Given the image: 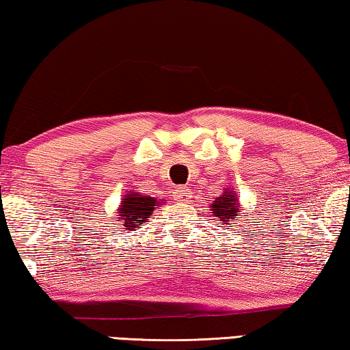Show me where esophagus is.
Listing matches in <instances>:
<instances>
[{"label":"esophagus","instance_id":"1","mask_svg":"<svg viewBox=\"0 0 350 350\" xmlns=\"http://www.w3.org/2000/svg\"><path fill=\"white\" fill-rule=\"evenodd\" d=\"M189 197H191V189L186 186H181L176 189V198H178V202H189Z\"/></svg>","mask_w":350,"mask_h":350}]
</instances>
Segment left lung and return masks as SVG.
Segmentation results:
<instances>
[{
  "label": "left lung",
  "instance_id": "obj_1",
  "mask_svg": "<svg viewBox=\"0 0 350 350\" xmlns=\"http://www.w3.org/2000/svg\"><path fill=\"white\" fill-rule=\"evenodd\" d=\"M213 216L217 217L220 222H227L230 225L231 220H236L241 213V205L238 192L233 187H224V192L216 197V200L211 203Z\"/></svg>",
  "mask_w": 350,
  "mask_h": 350
}]
</instances>
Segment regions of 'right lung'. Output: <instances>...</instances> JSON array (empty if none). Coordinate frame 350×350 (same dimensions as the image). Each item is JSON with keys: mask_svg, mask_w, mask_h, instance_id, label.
I'll list each match as a JSON object with an SVG mask.
<instances>
[{"mask_svg": "<svg viewBox=\"0 0 350 350\" xmlns=\"http://www.w3.org/2000/svg\"><path fill=\"white\" fill-rule=\"evenodd\" d=\"M161 203L157 198L150 196H142L139 192L128 191L126 196H123L119 209H117L116 217L117 220V231H128L133 233L137 230L144 222H147L150 216H153V211Z\"/></svg>", "mask_w": 350, "mask_h": 350, "instance_id": "obj_1", "label": "right lung"}]
</instances>
